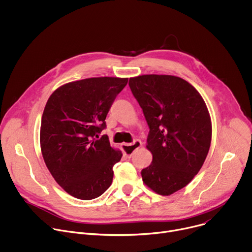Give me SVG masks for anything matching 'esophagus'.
I'll use <instances>...</instances> for the list:
<instances>
[{"label": "esophagus", "instance_id": "34e87169", "mask_svg": "<svg viewBox=\"0 0 252 252\" xmlns=\"http://www.w3.org/2000/svg\"><path fill=\"white\" fill-rule=\"evenodd\" d=\"M141 146H142L141 141L139 139H135L132 143H123L122 149H123L126 157L131 158V156L133 155L135 150L139 149Z\"/></svg>", "mask_w": 252, "mask_h": 252}]
</instances>
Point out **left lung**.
Masks as SVG:
<instances>
[{"label": "left lung", "mask_w": 252, "mask_h": 252, "mask_svg": "<svg viewBox=\"0 0 252 252\" xmlns=\"http://www.w3.org/2000/svg\"><path fill=\"white\" fill-rule=\"evenodd\" d=\"M128 86L150 127V166L142 182L160 195L184 189L200 170L211 142V121L200 94L168 75L130 78Z\"/></svg>", "instance_id": "obj_1"}]
</instances>
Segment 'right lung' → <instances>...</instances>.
<instances>
[{"label": "right lung", "instance_id": "right-lung-1", "mask_svg": "<svg viewBox=\"0 0 252 252\" xmlns=\"http://www.w3.org/2000/svg\"><path fill=\"white\" fill-rule=\"evenodd\" d=\"M126 84V78L85 79L60 87L47 101L42 155L55 181L71 196L94 199L113 183V166L123 154L111 147L106 134L95 138L105 128L106 115Z\"/></svg>", "mask_w": 252, "mask_h": 252}]
</instances>
